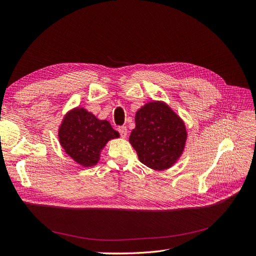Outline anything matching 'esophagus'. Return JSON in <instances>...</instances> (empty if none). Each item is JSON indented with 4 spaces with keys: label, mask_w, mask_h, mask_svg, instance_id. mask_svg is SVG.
<instances>
[{
    "label": "esophagus",
    "mask_w": 256,
    "mask_h": 256,
    "mask_svg": "<svg viewBox=\"0 0 256 256\" xmlns=\"http://www.w3.org/2000/svg\"><path fill=\"white\" fill-rule=\"evenodd\" d=\"M118 132L122 138H126V136H127V127L126 126H120L118 128Z\"/></svg>",
    "instance_id": "34e87169"
}]
</instances>
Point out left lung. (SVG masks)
Returning a JSON list of instances; mask_svg holds the SVG:
<instances>
[{
	"label": "left lung",
	"mask_w": 256,
	"mask_h": 256,
	"mask_svg": "<svg viewBox=\"0 0 256 256\" xmlns=\"http://www.w3.org/2000/svg\"><path fill=\"white\" fill-rule=\"evenodd\" d=\"M186 138L184 122L166 104L154 102L136 112L129 142L143 164L160 171L172 166L180 157Z\"/></svg>",
	"instance_id": "obj_1"
}]
</instances>
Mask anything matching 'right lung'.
Returning a JSON list of instances; mask_svg holds the SVG:
<instances>
[{
  "label": "right lung",
  "mask_w": 256,
  "mask_h": 256,
  "mask_svg": "<svg viewBox=\"0 0 256 256\" xmlns=\"http://www.w3.org/2000/svg\"><path fill=\"white\" fill-rule=\"evenodd\" d=\"M60 143L76 162L92 166L106 142L120 134L108 120H100L83 108L69 112L60 127Z\"/></svg>",
  "instance_id": "add662e5"
}]
</instances>
